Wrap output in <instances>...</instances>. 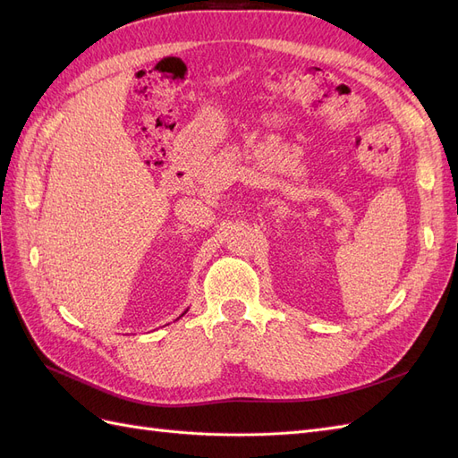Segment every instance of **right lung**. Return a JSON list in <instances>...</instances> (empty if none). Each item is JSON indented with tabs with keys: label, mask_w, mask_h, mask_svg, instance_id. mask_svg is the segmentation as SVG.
<instances>
[{
	"label": "right lung",
	"mask_w": 458,
	"mask_h": 458,
	"mask_svg": "<svg viewBox=\"0 0 458 458\" xmlns=\"http://www.w3.org/2000/svg\"><path fill=\"white\" fill-rule=\"evenodd\" d=\"M185 313H187V311H185ZM182 317H183V315H182Z\"/></svg>",
	"instance_id": "add662e5"
}]
</instances>
